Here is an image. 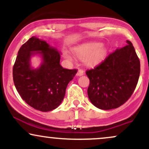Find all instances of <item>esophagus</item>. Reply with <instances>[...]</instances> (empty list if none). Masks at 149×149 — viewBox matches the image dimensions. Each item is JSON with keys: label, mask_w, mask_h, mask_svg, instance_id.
I'll return each instance as SVG.
<instances>
[{"label": "esophagus", "mask_w": 149, "mask_h": 149, "mask_svg": "<svg viewBox=\"0 0 149 149\" xmlns=\"http://www.w3.org/2000/svg\"><path fill=\"white\" fill-rule=\"evenodd\" d=\"M83 74H84V71H83V69H80L79 70H78V73H77V76H83Z\"/></svg>", "instance_id": "1"}]
</instances>
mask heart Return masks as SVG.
<instances>
[{"label": "heart", "instance_id": "1", "mask_svg": "<svg viewBox=\"0 0 149 149\" xmlns=\"http://www.w3.org/2000/svg\"><path fill=\"white\" fill-rule=\"evenodd\" d=\"M73 52L79 59H84L88 66H93L104 60L107 56V49L100 42H89L76 47ZM66 57L70 59L68 54H66Z\"/></svg>", "mask_w": 149, "mask_h": 149}]
</instances>
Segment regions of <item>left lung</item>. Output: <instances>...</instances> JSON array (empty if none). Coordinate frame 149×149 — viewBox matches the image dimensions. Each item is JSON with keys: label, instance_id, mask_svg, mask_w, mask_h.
<instances>
[{"label": "left lung", "instance_id": "1", "mask_svg": "<svg viewBox=\"0 0 149 149\" xmlns=\"http://www.w3.org/2000/svg\"><path fill=\"white\" fill-rule=\"evenodd\" d=\"M108 55L94 69L87 70L88 95L98 109L110 110L125 103L134 92L140 74V61L132 42Z\"/></svg>", "mask_w": 149, "mask_h": 149}]
</instances>
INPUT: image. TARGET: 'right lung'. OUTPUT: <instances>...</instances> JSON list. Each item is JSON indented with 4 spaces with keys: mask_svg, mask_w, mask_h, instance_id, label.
I'll list each match as a JSON object with an SVG mask.
<instances>
[{
    "mask_svg": "<svg viewBox=\"0 0 149 149\" xmlns=\"http://www.w3.org/2000/svg\"><path fill=\"white\" fill-rule=\"evenodd\" d=\"M34 54H40L43 58L36 70L30 65V57ZM59 61L60 54L57 49L35 36L20 47L13 66V80L22 99L30 107L47 112L60 105L66 87L78 70L64 69Z\"/></svg>",
    "mask_w": 149,
    "mask_h": 149,
    "instance_id": "obj_1",
    "label": "right lung"
}]
</instances>
